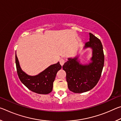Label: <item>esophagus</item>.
Segmentation results:
<instances>
[{
	"label": "esophagus",
	"instance_id": "1",
	"mask_svg": "<svg viewBox=\"0 0 121 121\" xmlns=\"http://www.w3.org/2000/svg\"><path fill=\"white\" fill-rule=\"evenodd\" d=\"M59 62H60V63L61 66H62V65H64V63L65 62V61L64 59H60V61H59Z\"/></svg>",
	"mask_w": 121,
	"mask_h": 121
}]
</instances>
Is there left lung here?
<instances>
[{"mask_svg":"<svg viewBox=\"0 0 121 121\" xmlns=\"http://www.w3.org/2000/svg\"><path fill=\"white\" fill-rule=\"evenodd\" d=\"M89 35L90 41L85 44L84 48L92 49V62L82 65L76 57L68 58L62 66L66 73L68 89L74 93H83L92 89L99 81L104 67V54L101 41L92 34Z\"/></svg>","mask_w":121,"mask_h":121,"instance_id":"8db88e82","label":"left lung"}]
</instances>
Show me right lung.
I'll use <instances>...</instances> for the list:
<instances>
[{
    "label": "right lung",
    "instance_id": "add662e5",
    "mask_svg": "<svg viewBox=\"0 0 121 121\" xmlns=\"http://www.w3.org/2000/svg\"><path fill=\"white\" fill-rule=\"evenodd\" d=\"M15 63L19 79L28 89L34 92L43 95H47L52 91L56 73L61 68L59 62L51 65L42 73L34 76L28 75L22 70L16 54Z\"/></svg>",
    "mask_w": 121,
    "mask_h": 121
}]
</instances>
